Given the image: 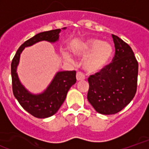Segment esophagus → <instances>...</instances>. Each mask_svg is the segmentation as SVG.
Masks as SVG:
<instances>
[{"label":"esophagus","mask_w":149,"mask_h":149,"mask_svg":"<svg viewBox=\"0 0 149 149\" xmlns=\"http://www.w3.org/2000/svg\"><path fill=\"white\" fill-rule=\"evenodd\" d=\"M85 79V76L82 72H77V79L78 80V81H79V80H83V79Z\"/></svg>","instance_id":"obj_1"}]
</instances>
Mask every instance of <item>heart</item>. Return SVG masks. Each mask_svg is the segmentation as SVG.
<instances>
[{
	"label": "heart",
	"instance_id": "heart-1",
	"mask_svg": "<svg viewBox=\"0 0 149 149\" xmlns=\"http://www.w3.org/2000/svg\"><path fill=\"white\" fill-rule=\"evenodd\" d=\"M112 53V45L109 42H102L98 39L88 40L76 50L77 55L87 57L85 61V69L91 72H98L104 69L111 59ZM65 58L68 61H72L68 54H65Z\"/></svg>",
	"mask_w": 149,
	"mask_h": 149
}]
</instances>
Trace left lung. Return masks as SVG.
<instances>
[{
    "label": "left lung",
    "instance_id": "1",
    "mask_svg": "<svg viewBox=\"0 0 149 149\" xmlns=\"http://www.w3.org/2000/svg\"><path fill=\"white\" fill-rule=\"evenodd\" d=\"M115 54L112 62L88 78L87 99L98 113L120 112L134 98L138 86V63L131 47L112 34Z\"/></svg>",
    "mask_w": 149,
    "mask_h": 149
}]
</instances>
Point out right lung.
<instances>
[{"label": "right lung", "mask_w": 149, "mask_h": 149, "mask_svg": "<svg viewBox=\"0 0 149 149\" xmlns=\"http://www.w3.org/2000/svg\"><path fill=\"white\" fill-rule=\"evenodd\" d=\"M65 29V28H64ZM60 29L40 33L27 40L19 47L15 54L11 65V80L13 94L21 106L34 117L47 118L55 114L64 102L68 91L77 82L76 71L58 72L52 84L43 94L31 95L20 84L16 72L20 54L26 47L33 45L40 40L55 42L58 39Z\"/></svg>", "instance_id": "add662e5"}]
</instances>
